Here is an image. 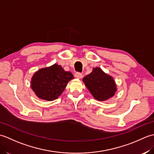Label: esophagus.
Here are the masks:
<instances>
[{"label": "esophagus", "mask_w": 154, "mask_h": 154, "mask_svg": "<svg viewBox=\"0 0 154 154\" xmlns=\"http://www.w3.org/2000/svg\"><path fill=\"white\" fill-rule=\"evenodd\" d=\"M75 77L77 78V79H81V78H82L83 77V74L80 73V72H76V73H75Z\"/></svg>", "instance_id": "34e87169"}]
</instances>
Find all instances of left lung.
Returning a JSON list of instances; mask_svg holds the SVG:
<instances>
[{"label": "left lung", "mask_w": 154, "mask_h": 154, "mask_svg": "<svg viewBox=\"0 0 154 154\" xmlns=\"http://www.w3.org/2000/svg\"><path fill=\"white\" fill-rule=\"evenodd\" d=\"M85 86L98 100H105L112 97L116 91L112 77L104 73L99 67L93 69L92 73L83 79Z\"/></svg>", "instance_id": "1"}]
</instances>
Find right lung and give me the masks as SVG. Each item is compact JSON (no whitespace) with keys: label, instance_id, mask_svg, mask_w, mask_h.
Instances as JSON below:
<instances>
[{"label":"right lung","instance_id":"obj_1","mask_svg":"<svg viewBox=\"0 0 154 154\" xmlns=\"http://www.w3.org/2000/svg\"><path fill=\"white\" fill-rule=\"evenodd\" d=\"M73 78L71 72L65 71L60 65L54 64L38 71L32 78L31 87L39 98L53 100L57 99Z\"/></svg>","mask_w":154,"mask_h":154}]
</instances>
